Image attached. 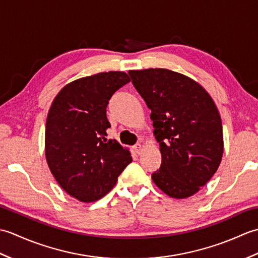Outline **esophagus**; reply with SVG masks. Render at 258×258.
Returning a JSON list of instances; mask_svg holds the SVG:
<instances>
[{"instance_id": "obj_1", "label": "esophagus", "mask_w": 258, "mask_h": 258, "mask_svg": "<svg viewBox=\"0 0 258 258\" xmlns=\"http://www.w3.org/2000/svg\"><path fill=\"white\" fill-rule=\"evenodd\" d=\"M134 150H135V152H136V153H138V154H140L141 151H142V144H141V143L135 144V146H134Z\"/></svg>"}]
</instances>
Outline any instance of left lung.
Here are the masks:
<instances>
[{
    "label": "left lung",
    "instance_id": "1",
    "mask_svg": "<svg viewBox=\"0 0 258 258\" xmlns=\"http://www.w3.org/2000/svg\"><path fill=\"white\" fill-rule=\"evenodd\" d=\"M132 84L151 109L162 153L152 174L157 187L174 199L200 190L223 156V127L215 103L195 81L166 69L130 71Z\"/></svg>",
    "mask_w": 258,
    "mask_h": 258
}]
</instances>
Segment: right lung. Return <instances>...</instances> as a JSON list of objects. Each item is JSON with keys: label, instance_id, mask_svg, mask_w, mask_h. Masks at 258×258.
Here are the masks:
<instances>
[{"label": "right lung", "instance_id": "add662e5", "mask_svg": "<svg viewBox=\"0 0 258 258\" xmlns=\"http://www.w3.org/2000/svg\"><path fill=\"white\" fill-rule=\"evenodd\" d=\"M130 78L124 72L98 73L59 91L47 114L45 155L53 176L84 203L105 196L132 156L116 140H107L109 98Z\"/></svg>", "mask_w": 258, "mask_h": 258}]
</instances>
